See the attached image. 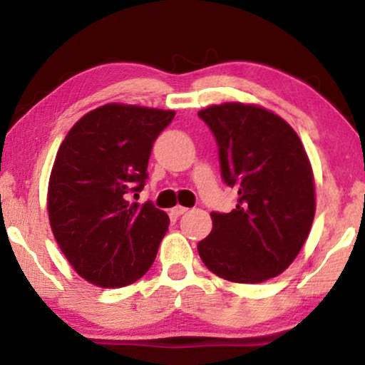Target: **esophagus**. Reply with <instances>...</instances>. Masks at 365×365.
Instances as JSON below:
<instances>
[{"instance_id": "34e87169", "label": "esophagus", "mask_w": 365, "mask_h": 365, "mask_svg": "<svg viewBox=\"0 0 365 365\" xmlns=\"http://www.w3.org/2000/svg\"><path fill=\"white\" fill-rule=\"evenodd\" d=\"M184 212H187V207H182V206H176V207H173L171 209V214H174V216L176 217H179V216H182Z\"/></svg>"}]
</instances>
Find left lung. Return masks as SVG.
I'll use <instances>...</instances> for the list:
<instances>
[{"label":"left lung","instance_id":"8db88e82","mask_svg":"<svg viewBox=\"0 0 365 365\" xmlns=\"http://www.w3.org/2000/svg\"><path fill=\"white\" fill-rule=\"evenodd\" d=\"M214 134L222 181L237 189L231 212H211L212 231L197 244L209 271L232 282L276 277L311 231L316 197L301 139L267 109L226 103L197 113Z\"/></svg>","mask_w":365,"mask_h":365}]
</instances>
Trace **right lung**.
Instances as JSON below:
<instances>
[{
    "label": "right lung",
    "mask_w": 365,
    "mask_h": 365,
    "mask_svg": "<svg viewBox=\"0 0 365 365\" xmlns=\"http://www.w3.org/2000/svg\"><path fill=\"white\" fill-rule=\"evenodd\" d=\"M174 114L106 104L79 119L59 146L49 178V222L69 264L91 284L124 287L156 259L168 214L128 197L144 189L153 144Z\"/></svg>",
    "instance_id": "right-lung-1"
}]
</instances>
